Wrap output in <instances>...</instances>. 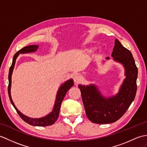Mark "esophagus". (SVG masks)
I'll list each match as a JSON object with an SVG mask.
<instances>
[{"instance_id": "esophagus-1", "label": "esophagus", "mask_w": 147, "mask_h": 147, "mask_svg": "<svg viewBox=\"0 0 147 147\" xmlns=\"http://www.w3.org/2000/svg\"><path fill=\"white\" fill-rule=\"evenodd\" d=\"M73 80H74V82L75 84L77 85V84H78L81 83V81L82 80V78H81V76H80V74H76V75H74V76L73 78Z\"/></svg>"}]
</instances>
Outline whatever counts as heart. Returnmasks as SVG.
I'll list each match as a JSON object with an SVG mask.
<instances>
[{
    "label": "heart",
    "mask_w": 147,
    "mask_h": 147,
    "mask_svg": "<svg viewBox=\"0 0 147 147\" xmlns=\"http://www.w3.org/2000/svg\"><path fill=\"white\" fill-rule=\"evenodd\" d=\"M88 51H90V49H88Z\"/></svg>",
    "instance_id": "obj_1"
}]
</instances>
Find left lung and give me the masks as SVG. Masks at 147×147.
<instances>
[{"label":"left lung","instance_id":"left-lung-1","mask_svg":"<svg viewBox=\"0 0 147 147\" xmlns=\"http://www.w3.org/2000/svg\"><path fill=\"white\" fill-rule=\"evenodd\" d=\"M111 56L123 64L127 76L117 96L106 99L94 85L78 86L87 117L95 123H111L119 120L134 100L137 90L138 69L131 53L115 39Z\"/></svg>","mask_w":147,"mask_h":147}]
</instances>
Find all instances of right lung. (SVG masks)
<instances>
[{
	"mask_svg": "<svg viewBox=\"0 0 147 147\" xmlns=\"http://www.w3.org/2000/svg\"><path fill=\"white\" fill-rule=\"evenodd\" d=\"M38 48V46L36 45H32V46H29L23 47L21 49H20L17 52L13 57L12 60V63L11 66L10 67L9 69V85H8V94L10 101H11L12 105L13 107H14L18 113V115L20 116V117L21 118L22 120L25 122L27 123L32 125V126H38V127H46V126H49L52 125L54 124L55 121L57 120V119L59 117V110L61 108V103L63 100V99L65 96V95L67 91L70 89L71 87H72L74 85V82L73 80H70L69 81H66L65 83L63 84L62 86H61L59 88V91L57 92V96H56V100L55 102V105H54V110L52 113H51L46 117L42 118H38V119H33L30 118L26 117V116L20 113L17 108L16 106L13 104V101L12 100L11 96V76L12 74V71L13 69V67H14L15 63L17 57L18 56L19 54H23V53H30V52H34Z\"/></svg>",
	"mask_w": 147,
	"mask_h": 147,
	"instance_id": "right-lung-1",
	"label": "right lung"
}]
</instances>
